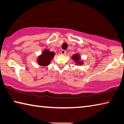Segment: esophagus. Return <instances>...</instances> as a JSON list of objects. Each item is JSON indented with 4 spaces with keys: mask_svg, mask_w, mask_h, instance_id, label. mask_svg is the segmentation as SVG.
I'll use <instances>...</instances> for the list:
<instances>
[{
    "mask_svg": "<svg viewBox=\"0 0 124 124\" xmlns=\"http://www.w3.org/2000/svg\"><path fill=\"white\" fill-rule=\"evenodd\" d=\"M61 54H66V51L64 50H62L61 51Z\"/></svg>",
    "mask_w": 124,
    "mask_h": 124,
    "instance_id": "obj_1",
    "label": "esophagus"
}]
</instances>
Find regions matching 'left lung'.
<instances>
[{
    "instance_id": "8db88e82",
    "label": "left lung",
    "mask_w": 124,
    "mask_h": 124,
    "mask_svg": "<svg viewBox=\"0 0 124 124\" xmlns=\"http://www.w3.org/2000/svg\"><path fill=\"white\" fill-rule=\"evenodd\" d=\"M79 58H80V57L79 55H78V54H75L73 56V59L74 60H75L76 61H77L79 60Z\"/></svg>"
}]
</instances>
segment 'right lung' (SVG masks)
Wrapping results in <instances>:
<instances>
[{
    "label": "right lung",
    "mask_w": 124,
    "mask_h": 124,
    "mask_svg": "<svg viewBox=\"0 0 124 124\" xmlns=\"http://www.w3.org/2000/svg\"><path fill=\"white\" fill-rule=\"evenodd\" d=\"M54 53L50 52L48 50H45L43 52L42 55L39 57L38 59V63L41 66H45L49 64L51 61L54 57Z\"/></svg>",
    "instance_id": "1"
}]
</instances>
